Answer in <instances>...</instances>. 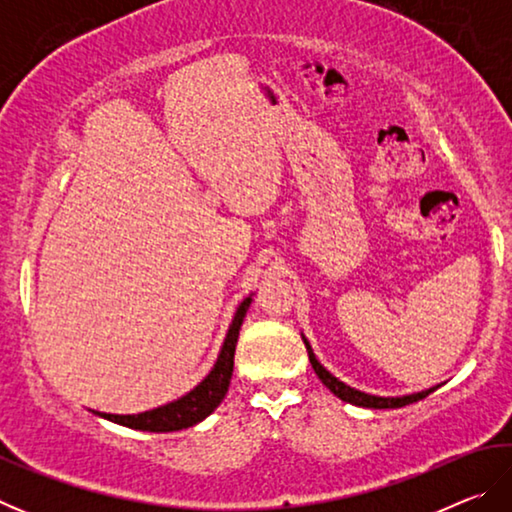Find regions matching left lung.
I'll return each instance as SVG.
<instances>
[{
    "instance_id": "1",
    "label": "left lung",
    "mask_w": 512,
    "mask_h": 512,
    "mask_svg": "<svg viewBox=\"0 0 512 512\" xmlns=\"http://www.w3.org/2000/svg\"><path fill=\"white\" fill-rule=\"evenodd\" d=\"M302 341H305V348H307V354H309L311 368H314L318 379L323 381V384L336 397H341L343 402H350L354 406H363V409H400V406H406V404H413V402L422 400V397H427L429 393H433L438 388V386H433V388H429V391L413 393V395H402V397H379V395L361 393V391H357V388L343 384V381L336 379L327 368L320 366V361L316 359V354H314V350H311V345H309V341L305 339V336H302Z\"/></svg>"
}]
</instances>
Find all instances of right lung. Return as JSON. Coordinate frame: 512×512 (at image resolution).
Listing matches in <instances>:
<instances>
[{
  "label": "right lung",
  "instance_id": "right-lung-1",
  "mask_svg": "<svg viewBox=\"0 0 512 512\" xmlns=\"http://www.w3.org/2000/svg\"><path fill=\"white\" fill-rule=\"evenodd\" d=\"M250 302H253V298L248 296L237 307V314L232 318L228 334H225L223 348L219 352V359L214 363V368L210 370V375H207L196 388H192L187 395L178 397V400H173L164 406H158V409H151L137 415H115V413H99V411L94 413L110 422L124 424V427L140 429V431H155V433L180 431V429L194 427V424L205 420L207 415L221 404L225 393H228L232 368H235V348L239 339V329H241V323H244Z\"/></svg>",
  "mask_w": 512,
  "mask_h": 512
}]
</instances>
